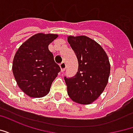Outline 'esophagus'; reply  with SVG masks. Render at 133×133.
Returning a JSON list of instances; mask_svg holds the SVG:
<instances>
[{
  "label": "esophagus",
  "mask_w": 133,
  "mask_h": 133,
  "mask_svg": "<svg viewBox=\"0 0 133 133\" xmlns=\"http://www.w3.org/2000/svg\"><path fill=\"white\" fill-rule=\"evenodd\" d=\"M60 67H61V70H62V71H64V70H65V68H66V63H65L64 61H63V62L60 64Z\"/></svg>",
  "instance_id": "esophagus-1"
}]
</instances>
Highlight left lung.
Returning a JSON list of instances; mask_svg holds the SVG:
<instances>
[{"instance_id": "obj_1", "label": "left lung", "mask_w": 133, "mask_h": 133, "mask_svg": "<svg viewBox=\"0 0 133 133\" xmlns=\"http://www.w3.org/2000/svg\"><path fill=\"white\" fill-rule=\"evenodd\" d=\"M68 41L78 61L75 76L64 77L69 97L80 104H90L103 92L108 81L110 65L105 50L87 36H69Z\"/></svg>"}]
</instances>
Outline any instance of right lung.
Wrapping results in <instances>:
<instances>
[{
	"instance_id": "obj_1",
	"label": "right lung",
	"mask_w": 133,
	"mask_h": 133,
	"mask_svg": "<svg viewBox=\"0 0 133 133\" xmlns=\"http://www.w3.org/2000/svg\"><path fill=\"white\" fill-rule=\"evenodd\" d=\"M58 37L35 34L22 44L13 62V72L19 88L32 98L46 95L61 68L54 61L48 45Z\"/></svg>"
}]
</instances>
